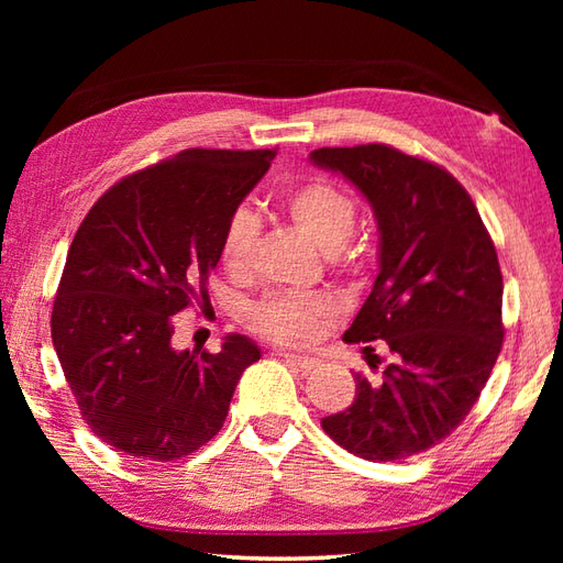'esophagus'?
<instances>
[{"label": "esophagus", "mask_w": 563, "mask_h": 563, "mask_svg": "<svg viewBox=\"0 0 563 563\" xmlns=\"http://www.w3.org/2000/svg\"><path fill=\"white\" fill-rule=\"evenodd\" d=\"M283 357H285V361H288L290 365H295V367L305 369V373H309V369H317V367L321 365V361H319V357H314V355H302V353H285Z\"/></svg>", "instance_id": "obj_1"}]
</instances>
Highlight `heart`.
I'll use <instances>...</instances> for the list:
<instances>
[{"mask_svg": "<svg viewBox=\"0 0 563 563\" xmlns=\"http://www.w3.org/2000/svg\"><path fill=\"white\" fill-rule=\"evenodd\" d=\"M285 212L300 232L341 261V249L355 232L357 210L353 198L329 181H309L285 198ZM261 222L254 210L236 208L224 224L220 254L227 271L244 273L254 258ZM331 317V307L321 297L273 295L254 309V327L278 343H307Z\"/></svg>", "mask_w": 563, "mask_h": 563, "instance_id": "b5f03b06", "label": "heart"}]
</instances>
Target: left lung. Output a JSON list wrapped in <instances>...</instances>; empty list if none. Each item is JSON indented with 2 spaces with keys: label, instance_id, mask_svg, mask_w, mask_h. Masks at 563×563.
Wrapping results in <instances>:
<instances>
[{
  "label": "left lung",
  "instance_id": "obj_1",
  "mask_svg": "<svg viewBox=\"0 0 563 563\" xmlns=\"http://www.w3.org/2000/svg\"><path fill=\"white\" fill-rule=\"evenodd\" d=\"M339 172L373 206L379 273L343 333L385 341L377 379L355 375L349 409L321 418L341 448L369 462L404 460L445 440L479 399L504 343V275L474 200L442 166L389 145L321 147L309 154ZM377 367V365H373Z\"/></svg>",
  "mask_w": 563,
  "mask_h": 563
}]
</instances>
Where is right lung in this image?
<instances>
[{"label": "right lung", "instance_id": "add662e5", "mask_svg": "<svg viewBox=\"0 0 563 563\" xmlns=\"http://www.w3.org/2000/svg\"><path fill=\"white\" fill-rule=\"evenodd\" d=\"M275 150H184L121 178L71 239L51 317L79 413L106 445L172 462L206 445L261 349L239 333L220 353L176 351L174 314L210 307L224 224Z\"/></svg>", "mask_w": 563, "mask_h": 563}]
</instances>
